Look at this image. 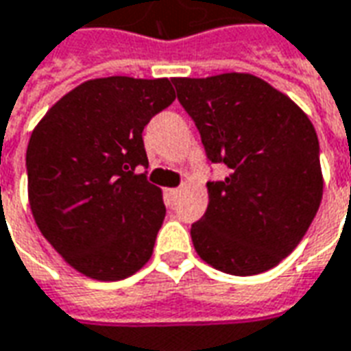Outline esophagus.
Wrapping results in <instances>:
<instances>
[{
  "mask_svg": "<svg viewBox=\"0 0 351 351\" xmlns=\"http://www.w3.org/2000/svg\"><path fill=\"white\" fill-rule=\"evenodd\" d=\"M180 192H182L180 188H171V190H167V192H165V195H167L169 203H175V201L178 199V195H180Z\"/></svg>",
  "mask_w": 351,
  "mask_h": 351,
  "instance_id": "obj_1",
  "label": "esophagus"
}]
</instances>
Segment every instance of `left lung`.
<instances>
[{"instance_id": "left-lung-1", "label": "left lung", "mask_w": 351, "mask_h": 351, "mask_svg": "<svg viewBox=\"0 0 351 351\" xmlns=\"http://www.w3.org/2000/svg\"><path fill=\"white\" fill-rule=\"evenodd\" d=\"M224 180L207 182L209 205L192 224L201 261L232 276L278 266L302 241L323 197L319 141L281 90L252 73L173 77Z\"/></svg>"}]
</instances>
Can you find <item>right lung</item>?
<instances>
[{
	"mask_svg": "<svg viewBox=\"0 0 351 351\" xmlns=\"http://www.w3.org/2000/svg\"><path fill=\"white\" fill-rule=\"evenodd\" d=\"M171 80L97 77L66 93L32 131L28 201L39 232L73 269L119 281L150 261L165 218L142 131L175 100Z\"/></svg>",
	"mask_w": 351,
	"mask_h": 351,
	"instance_id": "1",
	"label": "right lung"
}]
</instances>
